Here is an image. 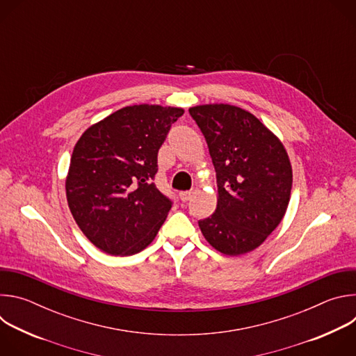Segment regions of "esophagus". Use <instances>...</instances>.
Here are the masks:
<instances>
[{
	"label": "esophagus",
	"mask_w": 356,
	"mask_h": 356,
	"mask_svg": "<svg viewBox=\"0 0 356 356\" xmlns=\"http://www.w3.org/2000/svg\"><path fill=\"white\" fill-rule=\"evenodd\" d=\"M179 195H180V200H181V201H187V200L191 198L193 191H191V190H188V191H180Z\"/></svg>",
	"instance_id": "34e87169"
}]
</instances>
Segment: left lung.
Listing matches in <instances>:
<instances>
[{
	"label": "left lung",
	"instance_id": "obj_1",
	"mask_svg": "<svg viewBox=\"0 0 356 356\" xmlns=\"http://www.w3.org/2000/svg\"><path fill=\"white\" fill-rule=\"evenodd\" d=\"M188 113L207 140L218 186L216 213L198 227L218 252L243 255L261 246L286 214L293 183L286 147L236 106L202 104Z\"/></svg>",
	"mask_w": 356,
	"mask_h": 356
}]
</instances>
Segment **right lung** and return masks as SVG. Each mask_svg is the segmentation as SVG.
I'll return each instance as SVG.
<instances>
[{
	"mask_svg": "<svg viewBox=\"0 0 356 356\" xmlns=\"http://www.w3.org/2000/svg\"><path fill=\"white\" fill-rule=\"evenodd\" d=\"M179 107H124L88 127L66 176L67 204L81 232L103 252L129 257L155 239L172 201L155 186L158 152Z\"/></svg>",
	"mask_w": 356,
	"mask_h": 356,
	"instance_id": "1",
	"label": "right lung"
}]
</instances>
